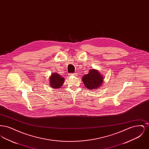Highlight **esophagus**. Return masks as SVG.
Returning <instances> with one entry per match:
<instances>
[{
  "label": "esophagus",
  "mask_w": 149,
  "mask_h": 149,
  "mask_svg": "<svg viewBox=\"0 0 149 149\" xmlns=\"http://www.w3.org/2000/svg\"><path fill=\"white\" fill-rule=\"evenodd\" d=\"M70 75H74V76H77V73H72V74H70Z\"/></svg>",
  "instance_id": "obj_1"
}]
</instances>
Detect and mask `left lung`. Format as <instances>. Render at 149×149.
<instances>
[{"mask_svg": "<svg viewBox=\"0 0 149 149\" xmlns=\"http://www.w3.org/2000/svg\"><path fill=\"white\" fill-rule=\"evenodd\" d=\"M82 80L85 87L89 89L93 90L100 87L103 83V78L98 71L92 69L88 74L83 76Z\"/></svg>", "mask_w": 149, "mask_h": 149, "instance_id": "obj_1", "label": "left lung"}]
</instances>
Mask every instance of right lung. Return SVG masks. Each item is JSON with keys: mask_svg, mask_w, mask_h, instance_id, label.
<instances>
[{"mask_svg": "<svg viewBox=\"0 0 149 149\" xmlns=\"http://www.w3.org/2000/svg\"><path fill=\"white\" fill-rule=\"evenodd\" d=\"M50 85L54 88H60L64 84V78L57 73H53L50 78Z\"/></svg>", "mask_w": 149, "mask_h": 149, "instance_id": "right-lung-1", "label": "right lung"}]
</instances>
